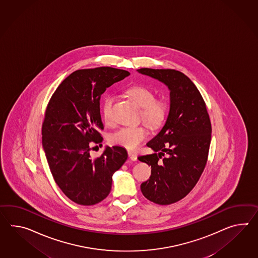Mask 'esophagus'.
<instances>
[{
  "instance_id": "esophagus-1",
  "label": "esophagus",
  "mask_w": 258,
  "mask_h": 258,
  "mask_svg": "<svg viewBox=\"0 0 258 258\" xmlns=\"http://www.w3.org/2000/svg\"><path fill=\"white\" fill-rule=\"evenodd\" d=\"M128 157H130V159L132 160V161H136L137 160V156L134 155L132 152H128Z\"/></svg>"
}]
</instances>
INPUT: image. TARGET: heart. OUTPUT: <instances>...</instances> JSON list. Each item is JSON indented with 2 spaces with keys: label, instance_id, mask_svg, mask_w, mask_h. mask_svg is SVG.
Here are the masks:
<instances>
[{
  "label": "heart",
  "instance_id": "heart-1",
  "mask_svg": "<svg viewBox=\"0 0 258 258\" xmlns=\"http://www.w3.org/2000/svg\"><path fill=\"white\" fill-rule=\"evenodd\" d=\"M126 93L141 107L140 119L145 121L151 127H158L163 124L169 109L166 100L155 98V92L151 88L143 85L132 86L126 89ZM114 100V96L109 95L101 104V115L107 124L113 121L112 111ZM148 134V130L144 125L124 126L110 136V143L124 147L130 151H135L147 138Z\"/></svg>",
  "mask_w": 258,
  "mask_h": 258
}]
</instances>
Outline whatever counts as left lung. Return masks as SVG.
Returning a JSON list of instances; mask_svg holds the SVG:
<instances>
[{
    "instance_id": "8db88e82",
    "label": "left lung",
    "mask_w": 258,
    "mask_h": 258,
    "mask_svg": "<svg viewBox=\"0 0 258 258\" xmlns=\"http://www.w3.org/2000/svg\"><path fill=\"white\" fill-rule=\"evenodd\" d=\"M170 90L165 126L147 144L155 153L139 157L151 166L149 180L141 184L147 200L159 205L181 201L195 187L207 164L212 125L205 101L194 83L181 72L142 68Z\"/></svg>"
}]
</instances>
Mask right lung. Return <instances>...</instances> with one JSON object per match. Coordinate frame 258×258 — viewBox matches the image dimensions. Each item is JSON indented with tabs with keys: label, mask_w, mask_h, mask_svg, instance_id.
Returning a JSON list of instances; mask_svg holds the SVG:
<instances>
[{
	"label": "right lung",
	"mask_w": 258,
	"mask_h": 258,
	"mask_svg": "<svg viewBox=\"0 0 258 258\" xmlns=\"http://www.w3.org/2000/svg\"><path fill=\"white\" fill-rule=\"evenodd\" d=\"M131 75L112 67L77 70L52 95L42 126V144L51 173L64 195L89 206L103 201L112 176L127 158L121 146H107L90 157L91 143L101 144L100 100L107 88Z\"/></svg>",
	"instance_id": "right-lung-1"
}]
</instances>
